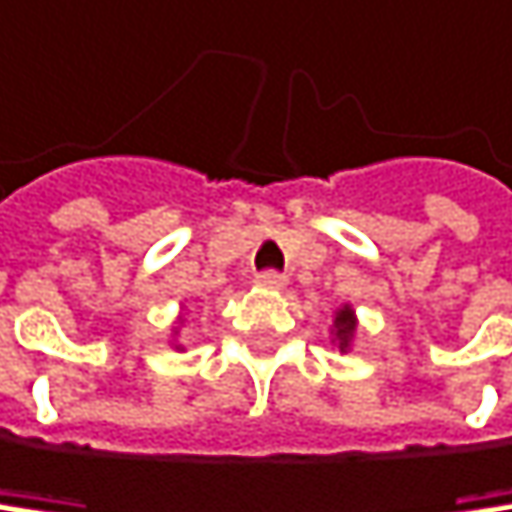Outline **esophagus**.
<instances>
[{
	"mask_svg": "<svg viewBox=\"0 0 512 512\" xmlns=\"http://www.w3.org/2000/svg\"><path fill=\"white\" fill-rule=\"evenodd\" d=\"M254 282H258L261 288H270V291H282L288 279H285L282 273H273V270H267V273H261V276L254 279Z\"/></svg>",
	"mask_w": 512,
	"mask_h": 512,
	"instance_id": "obj_1",
	"label": "esophagus"
}]
</instances>
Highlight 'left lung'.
<instances>
[{
	"label": "left lung",
	"instance_id": "left-lung-1",
	"mask_svg": "<svg viewBox=\"0 0 512 512\" xmlns=\"http://www.w3.org/2000/svg\"><path fill=\"white\" fill-rule=\"evenodd\" d=\"M356 331H359V319H356L353 304H344V307L334 310L331 328H328V334H331V347H334V350L350 353L353 344H356Z\"/></svg>",
	"mask_w": 512,
	"mask_h": 512
}]
</instances>
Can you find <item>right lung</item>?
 <instances>
[{
	"mask_svg": "<svg viewBox=\"0 0 512 512\" xmlns=\"http://www.w3.org/2000/svg\"><path fill=\"white\" fill-rule=\"evenodd\" d=\"M184 322H187V316H184V313H181L178 319H174V325H171V338H178L181 328H184ZM171 347H174V350H184V344H178V341H171Z\"/></svg>",
	"mask_w": 512,
	"mask_h": 512,
	"instance_id": "1",
	"label": "right lung"
}]
</instances>
